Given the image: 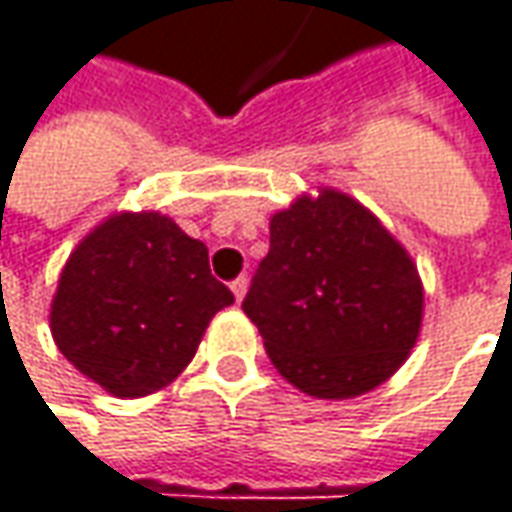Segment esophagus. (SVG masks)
<instances>
[{
  "instance_id": "obj_1",
  "label": "esophagus",
  "mask_w": 512,
  "mask_h": 512,
  "mask_svg": "<svg viewBox=\"0 0 512 512\" xmlns=\"http://www.w3.org/2000/svg\"><path fill=\"white\" fill-rule=\"evenodd\" d=\"M233 294H236V300L241 303L244 300V294H247V276H238V279H233Z\"/></svg>"
}]
</instances>
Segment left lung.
Here are the masks:
<instances>
[{
	"label": "left lung",
	"instance_id": "1",
	"mask_svg": "<svg viewBox=\"0 0 512 512\" xmlns=\"http://www.w3.org/2000/svg\"><path fill=\"white\" fill-rule=\"evenodd\" d=\"M241 309L282 379L352 399L387 382L417 344L422 282L382 221L326 186L271 218V250Z\"/></svg>",
	"mask_w": 512,
	"mask_h": 512
}]
</instances>
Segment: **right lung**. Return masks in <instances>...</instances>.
Returning <instances> with one entry per match:
<instances>
[{"label":"right lung","mask_w":512,"mask_h":512,"mask_svg":"<svg viewBox=\"0 0 512 512\" xmlns=\"http://www.w3.org/2000/svg\"><path fill=\"white\" fill-rule=\"evenodd\" d=\"M233 291L209 250L160 212H119L72 250L52 300V338L87 379L119 399L171 384L195 358Z\"/></svg>","instance_id":"1"}]
</instances>
